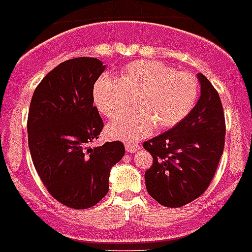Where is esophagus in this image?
<instances>
[{
    "instance_id": "34e87169",
    "label": "esophagus",
    "mask_w": 252,
    "mask_h": 252,
    "mask_svg": "<svg viewBox=\"0 0 252 252\" xmlns=\"http://www.w3.org/2000/svg\"><path fill=\"white\" fill-rule=\"evenodd\" d=\"M125 146H126V151H127V152H136L138 150H140V146H139L138 143L127 142Z\"/></svg>"
}]
</instances>
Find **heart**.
Instances as JSON below:
<instances>
[{"label": "heart", "mask_w": 252, "mask_h": 252, "mask_svg": "<svg viewBox=\"0 0 252 252\" xmlns=\"http://www.w3.org/2000/svg\"><path fill=\"white\" fill-rule=\"evenodd\" d=\"M200 91L198 78L162 62L138 60L125 65L118 78L104 74L94 86V102L108 118H116L131 105L126 116L108 125L112 138L135 142L150 135L155 126L164 130L186 118L196 104Z\"/></svg>", "instance_id": "obj_1"}]
</instances>
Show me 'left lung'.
I'll use <instances>...</instances> for the list:
<instances>
[{
    "mask_svg": "<svg viewBox=\"0 0 252 252\" xmlns=\"http://www.w3.org/2000/svg\"><path fill=\"white\" fill-rule=\"evenodd\" d=\"M202 94L174 127L143 143L154 162L146 172L148 194L161 206L177 208L199 198L217 170L225 144V116L216 88L198 74Z\"/></svg>",
    "mask_w": 252,
    "mask_h": 252,
    "instance_id": "left-lung-1",
    "label": "left lung"
}]
</instances>
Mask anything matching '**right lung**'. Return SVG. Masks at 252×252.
I'll return each mask as SVG.
<instances>
[{
	"label": "right lung",
	"instance_id": "obj_1",
	"mask_svg": "<svg viewBox=\"0 0 252 252\" xmlns=\"http://www.w3.org/2000/svg\"><path fill=\"white\" fill-rule=\"evenodd\" d=\"M105 66L92 57L67 60L44 76L28 110V147L40 180L63 206H96L109 190L110 169L125 155L124 143L91 148L104 127L94 105V86Z\"/></svg>",
	"mask_w": 252,
	"mask_h": 252
}]
</instances>
